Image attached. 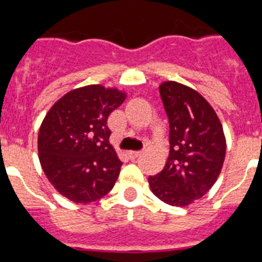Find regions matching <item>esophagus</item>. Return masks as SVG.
<instances>
[{
	"label": "esophagus",
	"mask_w": 262,
	"mask_h": 262,
	"mask_svg": "<svg viewBox=\"0 0 262 262\" xmlns=\"http://www.w3.org/2000/svg\"><path fill=\"white\" fill-rule=\"evenodd\" d=\"M141 154H142L141 151H128V157L130 158V159H136V158L140 157Z\"/></svg>",
	"instance_id": "esophagus-1"
}]
</instances>
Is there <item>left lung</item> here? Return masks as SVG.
<instances>
[{"mask_svg": "<svg viewBox=\"0 0 262 262\" xmlns=\"http://www.w3.org/2000/svg\"><path fill=\"white\" fill-rule=\"evenodd\" d=\"M169 121V155L164 168L148 176L151 192L171 206L185 207L204 197L222 171L226 137L206 99L187 84L160 83Z\"/></svg>", "mask_w": 262, "mask_h": 262, "instance_id": "8db88e82", "label": "left lung"}]
</instances>
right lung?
<instances>
[{"label":"right lung","instance_id":"right-lung-1","mask_svg":"<svg viewBox=\"0 0 262 262\" xmlns=\"http://www.w3.org/2000/svg\"><path fill=\"white\" fill-rule=\"evenodd\" d=\"M125 91L103 84L78 87L47 112L37 136L39 160L49 183L77 204H90L114 188L121 160L110 143L107 119Z\"/></svg>","mask_w":262,"mask_h":262}]
</instances>
